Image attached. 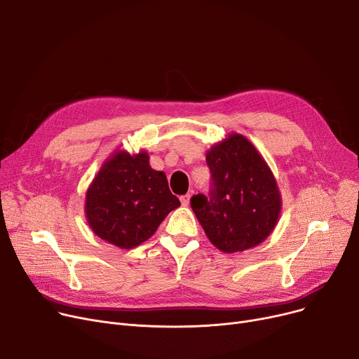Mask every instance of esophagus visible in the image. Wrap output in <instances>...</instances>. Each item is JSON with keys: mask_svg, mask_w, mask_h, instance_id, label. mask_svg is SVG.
<instances>
[{"mask_svg": "<svg viewBox=\"0 0 359 359\" xmlns=\"http://www.w3.org/2000/svg\"><path fill=\"white\" fill-rule=\"evenodd\" d=\"M191 194H186V195H183V196H180V202H182V205L183 206H187L189 205V202H191Z\"/></svg>", "mask_w": 359, "mask_h": 359, "instance_id": "esophagus-1", "label": "esophagus"}]
</instances>
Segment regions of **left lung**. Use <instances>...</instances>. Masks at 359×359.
Instances as JSON below:
<instances>
[{"label":"left lung","instance_id":"left-lung-1","mask_svg":"<svg viewBox=\"0 0 359 359\" xmlns=\"http://www.w3.org/2000/svg\"><path fill=\"white\" fill-rule=\"evenodd\" d=\"M212 175L210 198L202 194L191 206L214 246L237 253L259 246L276 227L282 198L276 179L256 147L230 134L206 151Z\"/></svg>","mask_w":359,"mask_h":359}]
</instances>
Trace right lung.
<instances>
[{
  "label": "right lung",
  "mask_w": 359,
  "mask_h": 359,
  "mask_svg": "<svg viewBox=\"0 0 359 359\" xmlns=\"http://www.w3.org/2000/svg\"><path fill=\"white\" fill-rule=\"evenodd\" d=\"M179 206L165 173L151 168L147 151L116 149L88 186L84 211L97 237L119 249H134Z\"/></svg>",
  "instance_id": "1"
}]
</instances>
